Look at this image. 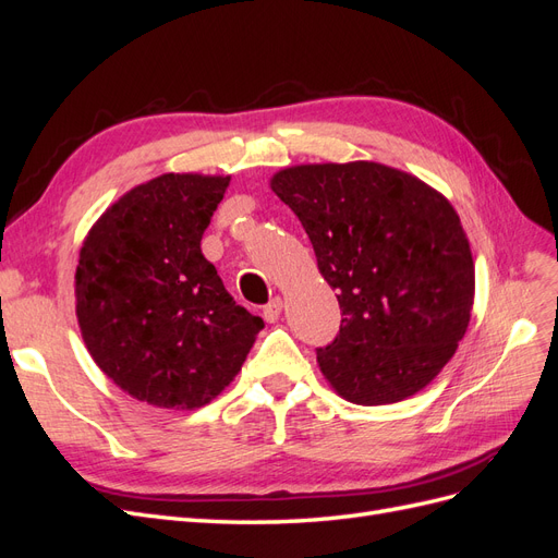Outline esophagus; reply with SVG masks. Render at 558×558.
<instances>
[{
    "mask_svg": "<svg viewBox=\"0 0 558 558\" xmlns=\"http://www.w3.org/2000/svg\"><path fill=\"white\" fill-rule=\"evenodd\" d=\"M281 310H283V300L281 298L269 300L267 305L263 307V316H265L267 324H275V320L281 316Z\"/></svg>",
    "mask_w": 558,
    "mask_h": 558,
    "instance_id": "34e87169",
    "label": "esophagus"
}]
</instances>
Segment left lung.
<instances>
[{
	"mask_svg": "<svg viewBox=\"0 0 558 558\" xmlns=\"http://www.w3.org/2000/svg\"><path fill=\"white\" fill-rule=\"evenodd\" d=\"M337 291L340 335L316 349L320 373L353 404L426 388L470 324L475 263L461 218L428 183L381 162L295 165L269 179Z\"/></svg>",
	"mask_w": 558,
	"mask_h": 558,
	"instance_id": "1",
	"label": "left lung"
}]
</instances>
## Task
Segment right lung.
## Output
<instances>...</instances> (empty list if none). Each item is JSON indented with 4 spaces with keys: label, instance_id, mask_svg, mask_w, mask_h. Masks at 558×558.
I'll return each mask as SVG.
<instances>
[{
    "label": "right lung",
    "instance_id": "add662e5",
    "mask_svg": "<svg viewBox=\"0 0 558 558\" xmlns=\"http://www.w3.org/2000/svg\"><path fill=\"white\" fill-rule=\"evenodd\" d=\"M230 177L160 174L97 218L74 277L81 337L123 391L165 410L211 402L263 330L202 256Z\"/></svg>",
    "mask_w": 558,
    "mask_h": 558
}]
</instances>
